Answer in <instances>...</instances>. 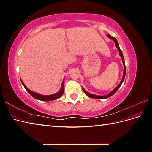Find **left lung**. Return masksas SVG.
I'll return each instance as SVG.
<instances>
[{"mask_svg": "<svg viewBox=\"0 0 152 152\" xmlns=\"http://www.w3.org/2000/svg\"><path fill=\"white\" fill-rule=\"evenodd\" d=\"M107 36H108V37L109 39L113 40L114 41V42H115V44L116 47H117V48L118 50L119 55H120L121 58H122V63H123V65H124V73H123V77H122V80H121V82H120V84H119L113 90H112L111 92H110V93L109 94H107V95H105V96H98V95H95V94H91V93H88V92H87V91H86V90L83 88V87H82V89H83V91H84V92L85 93V94H86L87 96H88V97L91 98H95V99H106V98H108L110 97V96H112V95H113L115 93H116V91L118 89L119 87H121V86L122 84V82H123L124 80V79H125L126 70V65H125V62H124V58L123 54H122V51H121V50L120 48H119L118 43V42H117V39H116L115 38V37H112V36H111L110 35H109V34H108Z\"/></svg>", "mask_w": 152, "mask_h": 152, "instance_id": "left-lung-1", "label": "left lung"}]
</instances>
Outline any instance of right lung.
Here are the masks:
<instances>
[{
	"instance_id": "1",
	"label": "right lung",
	"mask_w": 152,
	"mask_h": 152,
	"mask_svg": "<svg viewBox=\"0 0 152 152\" xmlns=\"http://www.w3.org/2000/svg\"><path fill=\"white\" fill-rule=\"evenodd\" d=\"M21 82L23 84V86H24V87L25 88V89L28 91V93H29V94L33 96V97L37 99H39L40 101H45V102H49V101H53V100H55L56 99H58L61 97V96L63 95V93H64V85H63V81L62 82L61 84V89H59V91L58 92V93L51 94V95H42L39 93H34V92L30 91L29 89H28L26 87V86L25 85V84L23 83L21 79Z\"/></svg>"
}]
</instances>
